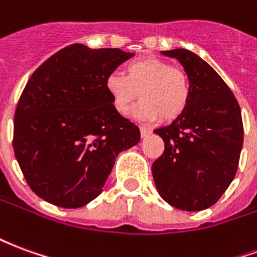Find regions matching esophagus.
<instances>
[{
  "mask_svg": "<svg viewBox=\"0 0 257 257\" xmlns=\"http://www.w3.org/2000/svg\"><path fill=\"white\" fill-rule=\"evenodd\" d=\"M151 128H149V126H140V136L142 138H147L149 135H151Z\"/></svg>",
  "mask_w": 257,
  "mask_h": 257,
  "instance_id": "esophagus-1",
  "label": "esophagus"
}]
</instances>
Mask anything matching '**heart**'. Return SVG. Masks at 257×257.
<instances>
[{
    "label": "heart",
    "mask_w": 257,
    "mask_h": 257,
    "mask_svg": "<svg viewBox=\"0 0 257 257\" xmlns=\"http://www.w3.org/2000/svg\"><path fill=\"white\" fill-rule=\"evenodd\" d=\"M106 90L112 106L126 115L139 96L136 115L146 121L178 118L187 108L191 96L189 77L180 68L156 58L134 60L126 64L125 75L111 73L106 78Z\"/></svg>",
    "instance_id": "obj_1"
}]
</instances>
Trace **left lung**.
<instances>
[{"label":"left lung","mask_w":257,"mask_h":257,"mask_svg":"<svg viewBox=\"0 0 257 257\" xmlns=\"http://www.w3.org/2000/svg\"><path fill=\"white\" fill-rule=\"evenodd\" d=\"M178 59L189 77L187 108L154 131L165 143L153 164L164 201L182 210H202L217 202L237 173L243 126L237 99L219 74L187 49L162 51Z\"/></svg>","instance_id":"1"}]
</instances>
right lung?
Segmentation results:
<instances>
[{
  "mask_svg": "<svg viewBox=\"0 0 257 257\" xmlns=\"http://www.w3.org/2000/svg\"><path fill=\"white\" fill-rule=\"evenodd\" d=\"M134 53L73 44L27 81L16 107L14 150L34 193L79 208L103 191L117 156L139 143V128L114 108L106 78Z\"/></svg>",
  "mask_w": 257,
  "mask_h": 257,
  "instance_id": "right-lung-1",
  "label": "right lung"
}]
</instances>
